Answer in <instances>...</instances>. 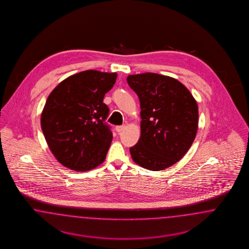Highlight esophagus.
I'll return each instance as SVG.
<instances>
[{
    "instance_id": "esophagus-1",
    "label": "esophagus",
    "mask_w": 249,
    "mask_h": 249,
    "mask_svg": "<svg viewBox=\"0 0 249 249\" xmlns=\"http://www.w3.org/2000/svg\"><path fill=\"white\" fill-rule=\"evenodd\" d=\"M126 128L125 127V125H121V126H117L116 127V130H117V132H121L124 128Z\"/></svg>"
}]
</instances>
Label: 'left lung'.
I'll return each instance as SVG.
<instances>
[{"label": "left lung", "mask_w": 249, "mask_h": 249, "mask_svg": "<svg viewBox=\"0 0 249 249\" xmlns=\"http://www.w3.org/2000/svg\"><path fill=\"white\" fill-rule=\"evenodd\" d=\"M141 103V138L129 149L137 164L162 171L180 160L196 139L198 106L177 79L155 73L129 75Z\"/></svg>", "instance_id": "8db88e82"}]
</instances>
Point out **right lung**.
<instances>
[{
	"label": "right lung",
	"instance_id": "right-lung-1",
	"mask_svg": "<svg viewBox=\"0 0 249 249\" xmlns=\"http://www.w3.org/2000/svg\"><path fill=\"white\" fill-rule=\"evenodd\" d=\"M117 76V73L82 71L63 80L48 96L41 128L62 165L87 172L105 160L112 132L106 124L109 109L103 98Z\"/></svg>",
	"mask_w": 249,
	"mask_h": 249
}]
</instances>
